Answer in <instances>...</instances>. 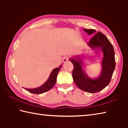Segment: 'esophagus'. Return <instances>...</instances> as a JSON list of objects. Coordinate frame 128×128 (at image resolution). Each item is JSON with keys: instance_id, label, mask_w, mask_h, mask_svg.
Here are the masks:
<instances>
[{"instance_id": "esophagus-1", "label": "esophagus", "mask_w": 128, "mask_h": 128, "mask_svg": "<svg viewBox=\"0 0 128 128\" xmlns=\"http://www.w3.org/2000/svg\"><path fill=\"white\" fill-rule=\"evenodd\" d=\"M68 57H67V56H66V57H64L63 58V60H62V62H66L68 61Z\"/></svg>"}]
</instances>
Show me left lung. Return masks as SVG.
I'll return each mask as SVG.
<instances>
[{"mask_svg": "<svg viewBox=\"0 0 128 128\" xmlns=\"http://www.w3.org/2000/svg\"><path fill=\"white\" fill-rule=\"evenodd\" d=\"M83 30L88 35H93L96 33L95 30ZM88 46L95 52H102L103 54V57L100 60L101 70L98 77L90 78L83 68L87 56L77 55L69 58V60L74 66L72 76L76 85L82 90L94 93L103 90L111 81L115 69L114 52L111 42L100 32L94 35L88 43Z\"/></svg>", "mask_w": 128, "mask_h": 128, "instance_id": "1", "label": "left lung"}]
</instances>
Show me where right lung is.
I'll return each mask as SVG.
<instances>
[{"instance_id": "obj_1", "label": "right lung", "mask_w": 128, "mask_h": 128, "mask_svg": "<svg viewBox=\"0 0 128 128\" xmlns=\"http://www.w3.org/2000/svg\"><path fill=\"white\" fill-rule=\"evenodd\" d=\"M62 67V65H60L59 68H56L54 69L52 72H51L48 78L47 81L43 84L42 85L40 86V87L34 88H24L26 90L30 92L33 93V94H42L45 92H47L51 89V88L55 85L56 82V78H57V76L59 71L60 70V68Z\"/></svg>"}]
</instances>
